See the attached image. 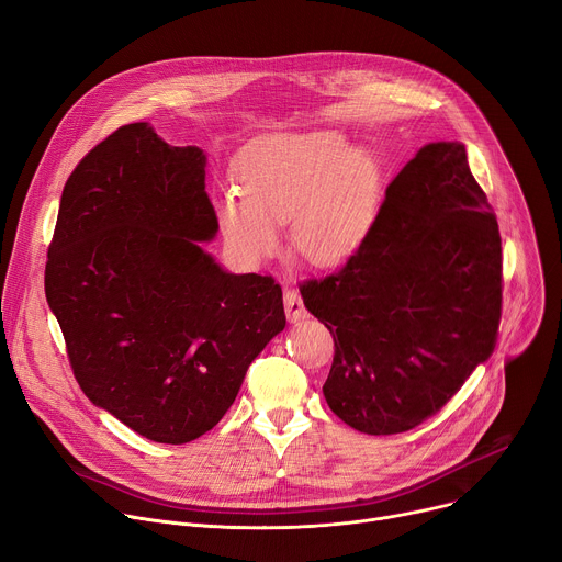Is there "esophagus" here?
Segmentation results:
<instances>
[{"label":"esophagus","mask_w":562,"mask_h":562,"mask_svg":"<svg viewBox=\"0 0 562 562\" xmlns=\"http://www.w3.org/2000/svg\"><path fill=\"white\" fill-rule=\"evenodd\" d=\"M283 304H285V315H288V322L296 324L301 319H306V308H304V301H301L299 292L294 288H285L283 292Z\"/></svg>","instance_id":"esophagus-1"}]
</instances>
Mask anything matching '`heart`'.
Instances as JSON below:
<instances>
[{
  "instance_id": "1",
  "label": "heart",
  "mask_w": 562,
  "mask_h": 562,
  "mask_svg": "<svg viewBox=\"0 0 562 562\" xmlns=\"http://www.w3.org/2000/svg\"><path fill=\"white\" fill-rule=\"evenodd\" d=\"M234 172L238 191L215 198V218L251 263L279 249L285 223L306 261H347L369 236L382 202L375 155L333 131L256 142L240 153Z\"/></svg>"
}]
</instances>
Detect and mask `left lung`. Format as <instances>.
Wrapping results in <instances>:
<instances>
[{"label":"left lung","mask_w":562,"mask_h":562,"mask_svg":"<svg viewBox=\"0 0 562 562\" xmlns=\"http://www.w3.org/2000/svg\"><path fill=\"white\" fill-rule=\"evenodd\" d=\"M301 296L335 339V416L382 437L437 414L493 353L502 313L497 218L465 146L425 144L347 266Z\"/></svg>","instance_id":"left-lung-1"}]
</instances>
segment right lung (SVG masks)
<instances>
[{"label":"right lung","mask_w":562,"mask_h":562,"mask_svg":"<svg viewBox=\"0 0 562 562\" xmlns=\"http://www.w3.org/2000/svg\"><path fill=\"white\" fill-rule=\"evenodd\" d=\"M204 166L150 123L119 127L69 176L45 270L80 390L155 443L209 431L285 328L270 277L232 274L202 247L218 234Z\"/></svg>","instance_id":"add662e5"}]
</instances>
